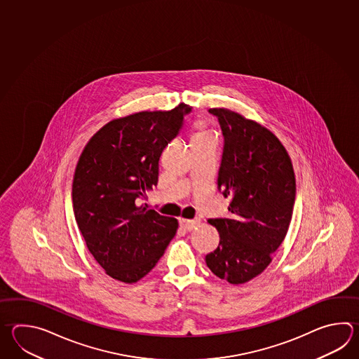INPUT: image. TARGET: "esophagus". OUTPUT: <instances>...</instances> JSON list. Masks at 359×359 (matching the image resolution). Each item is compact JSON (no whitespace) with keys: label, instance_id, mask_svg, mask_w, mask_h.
Returning a JSON list of instances; mask_svg holds the SVG:
<instances>
[{"label":"esophagus","instance_id":"1","mask_svg":"<svg viewBox=\"0 0 359 359\" xmlns=\"http://www.w3.org/2000/svg\"><path fill=\"white\" fill-rule=\"evenodd\" d=\"M199 224H201V219H180V225H182L187 231H191V230H193V229H196Z\"/></svg>","mask_w":359,"mask_h":359}]
</instances>
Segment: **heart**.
Segmentation results:
<instances>
[{"mask_svg":"<svg viewBox=\"0 0 359 359\" xmlns=\"http://www.w3.org/2000/svg\"><path fill=\"white\" fill-rule=\"evenodd\" d=\"M210 137H212L211 133L207 132L203 128H199L197 132L191 135V142H194V140H205V138H210Z\"/></svg>","mask_w":359,"mask_h":359,"instance_id":"obj_1","label":"heart"}]
</instances>
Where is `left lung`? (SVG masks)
I'll list each match as a JSON object with an SVG mask.
<instances>
[{
    "label": "left lung",
    "instance_id": "left-lung-1",
    "mask_svg": "<svg viewBox=\"0 0 359 359\" xmlns=\"http://www.w3.org/2000/svg\"><path fill=\"white\" fill-rule=\"evenodd\" d=\"M208 112L224 135L217 187L231 203L229 217L208 219L219 243L205 264L217 278L238 285L262 273L285 239L295 176L285 147L269 129L227 109Z\"/></svg>",
    "mask_w": 359,
    "mask_h": 359
}]
</instances>
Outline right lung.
Segmentation results:
<instances>
[{"instance_id": "add662e5", "label": "right lung", "mask_w": 359, "mask_h": 359, "mask_svg": "<svg viewBox=\"0 0 359 359\" xmlns=\"http://www.w3.org/2000/svg\"><path fill=\"white\" fill-rule=\"evenodd\" d=\"M191 111L180 103L112 120L89 140L76 163L72 196L78 227L95 261L125 284L144 278L175 236L177 219L140 201L157 185L162 151Z\"/></svg>"}]
</instances>
